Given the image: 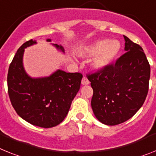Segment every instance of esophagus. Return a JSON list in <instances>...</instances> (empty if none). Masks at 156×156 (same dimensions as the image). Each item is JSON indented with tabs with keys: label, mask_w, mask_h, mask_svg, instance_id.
<instances>
[{
	"label": "esophagus",
	"mask_w": 156,
	"mask_h": 156,
	"mask_svg": "<svg viewBox=\"0 0 156 156\" xmlns=\"http://www.w3.org/2000/svg\"><path fill=\"white\" fill-rule=\"evenodd\" d=\"M89 83H90V82H89V80L87 79V78H86V77H83V78H82V84L83 85V86H86V85H88Z\"/></svg>",
	"instance_id": "esophagus-1"
}]
</instances>
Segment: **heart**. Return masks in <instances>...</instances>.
I'll return each instance as SVG.
<instances>
[{
    "mask_svg": "<svg viewBox=\"0 0 156 156\" xmlns=\"http://www.w3.org/2000/svg\"><path fill=\"white\" fill-rule=\"evenodd\" d=\"M120 50V44L117 40L104 39L83 48L81 55L83 56H95L92 66L97 70H102L113 61Z\"/></svg>",
    "mask_w": 156,
    "mask_h": 156,
    "instance_id": "obj_1",
    "label": "heart"
}]
</instances>
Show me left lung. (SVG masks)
Instances as JSON below:
<instances>
[{
  "mask_svg": "<svg viewBox=\"0 0 156 156\" xmlns=\"http://www.w3.org/2000/svg\"><path fill=\"white\" fill-rule=\"evenodd\" d=\"M125 52L114 64L88 74L94 90L91 106L100 122L116 125L133 117L148 92L151 68L140 46L127 36Z\"/></svg>",
  "mask_w": 156,
  "mask_h": 156,
  "instance_id": "8db88e82",
  "label": "left lung"
}]
</instances>
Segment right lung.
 Here are the masks:
<instances>
[{
	"label": "right lung",
	"mask_w": 156,
	"mask_h": 156,
	"mask_svg": "<svg viewBox=\"0 0 156 156\" xmlns=\"http://www.w3.org/2000/svg\"><path fill=\"white\" fill-rule=\"evenodd\" d=\"M36 44V40H28L17 50L8 72V92L12 105L21 118L48 129L65 119L80 89L82 74L58 70L48 77L31 78L23 68V55L26 48ZM53 46L64 52L61 45Z\"/></svg>",
	"instance_id": "1"
}]
</instances>
